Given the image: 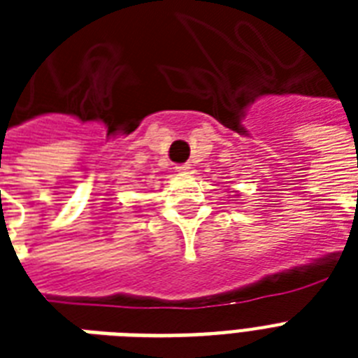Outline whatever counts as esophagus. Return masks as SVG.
Returning <instances> with one entry per match:
<instances>
[{
    "label": "esophagus",
    "instance_id": "34e87169",
    "mask_svg": "<svg viewBox=\"0 0 358 358\" xmlns=\"http://www.w3.org/2000/svg\"><path fill=\"white\" fill-rule=\"evenodd\" d=\"M174 171H176L178 174H187L191 171V167L187 165V163H182V165H176V167H174Z\"/></svg>",
    "mask_w": 358,
    "mask_h": 358
}]
</instances>
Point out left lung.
<instances>
[{"instance_id": "left-lung-1", "label": "left lung", "mask_w": 358, "mask_h": 358, "mask_svg": "<svg viewBox=\"0 0 358 358\" xmlns=\"http://www.w3.org/2000/svg\"><path fill=\"white\" fill-rule=\"evenodd\" d=\"M234 196H236V195H234Z\"/></svg>"}]
</instances>
